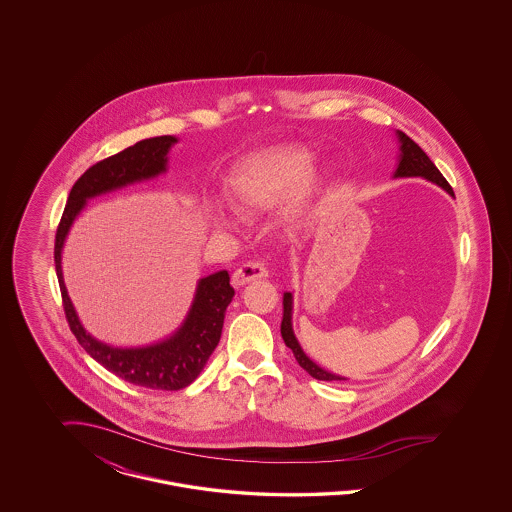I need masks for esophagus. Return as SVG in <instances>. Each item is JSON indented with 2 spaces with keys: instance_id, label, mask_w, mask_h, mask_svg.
Here are the masks:
<instances>
[{
  "instance_id": "34e87169",
  "label": "esophagus",
  "mask_w": 512,
  "mask_h": 512,
  "mask_svg": "<svg viewBox=\"0 0 512 512\" xmlns=\"http://www.w3.org/2000/svg\"><path fill=\"white\" fill-rule=\"evenodd\" d=\"M266 276H268V270L261 261H249V263H244L240 268L234 270L233 285L234 287H240L248 281L266 278Z\"/></svg>"
}]
</instances>
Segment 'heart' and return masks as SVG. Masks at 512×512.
I'll return each mask as SVG.
<instances>
[{
    "label": "heart",
    "instance_id": "b5f03b06",
    "mask_svg": "<svg viewBox=\"0 0 512 512\" xmlns=\"http://www.w3.org/2000/svg\"><path fill=\"white\" fill-rule=\"evenodd\" d=\"M315 155L304 148H272L249 155L227 178V197L242 214H255L306 197L317 186ZM217 221H225L219 217Z\"/></svg>",
    "mask_w": 512,
    "mask_h": 512
}]
</instances>
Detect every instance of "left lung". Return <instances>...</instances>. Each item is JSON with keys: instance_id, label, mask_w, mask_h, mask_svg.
<instances>
[{"instance_id": "left-lung-1", "label": "left lung", "mask_w": 512, "mask_h": 512, "mask_svg": "<svg viewBox=\"0 0 512 512\" xmlns=\"http://www.w3.org/2000/svg\"><path fill=\"white\" fill-rule=\"evenodd\" d=\"M398 139H400V163H398V169L394 172L396 178H407V176H422L430 182H434L437 186L443 187L445 191H449L450 195H454L452 187L449 182L445 180V176L439 172V169L432 163V159L426 155V152L420 148L419 144L415 140L409 139L405 133L398 131ZM291 311H293V295L291 293H285L283 295V321H281V336L285 345L293 351L296 362L310 373L311 377L319 379V381H345L340 375H334V373L326 372L323 368H319L313 360L306 357V353L302 351V347L298 345V341L295 338V332H293V325H291Z\"/></svg>"}]
</instances>
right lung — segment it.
Wrapping results in <instances>:
<instances>
[{
	"label": "right lung",
	"mask_w": 512,
	"mask_h": 512,
	"mask_svg": "<svg viewBox=\"0 0 512 512\" xmlns=\"http://www.w3.org/2000/svg\"><path fill=\"white\" fill-rule=\"evenodd\" d=\"M174 142L176 139L171 135L140 140L120 154L110 155L92 165L71 187L54 242V264L62 291L63 311L78 343L93 360H97L103 368L118 375L120 379L154 390H180L187 387L206 366L219 343L225 311L234 296L229 272L219 270L199 281L197 295L186 321L172 338L150 347L118 349L92 338L78 321L77 311L63 283L62 248L69 227L84 208L86 199L133 182L154 178L167 171V154Z\"/></svg>",
	"instance_id": "obj_1"
}]
</instances>
